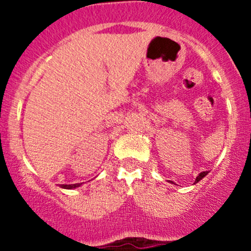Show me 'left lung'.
I'll use <instances>...</instances> for the list:
<instances>
[{
  "instance_id": "left-lung-1",
  "label": "left lung",
  "mask_w": 251,
  "mask_h": 251,
  "mask_svg": "<svg viewBox=\"0 0 251 251\" xmlns=\"http://www.w3.org/2000/svg\"><path fill=\"white\" fill-rule=\"evenodd\" d=\"M207 174H209V171H203V173H201V174H199L198 176H197V178H196V183H197V182H199V181H201V178H204V177L206 176Z\"/></svg>"
}]
</instances>
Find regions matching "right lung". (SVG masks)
Here are the masks:
<instances>
[{
	"instance_id": "right-lung-1",
	"label": "right lung",
	"mask_w": 251,
	"mask_h": 251,
	"mask_svg": "<svg viewBox=\"0 0 251 251\" xmlns=\"http://www.w3.org/2000/svg\"><path fill=\"white\" fill-rule=\"evenodd\" d=\"M82 183H75V184H60V188H64V189H74L80 187Z\"/></svg>"
}]
</instances>
